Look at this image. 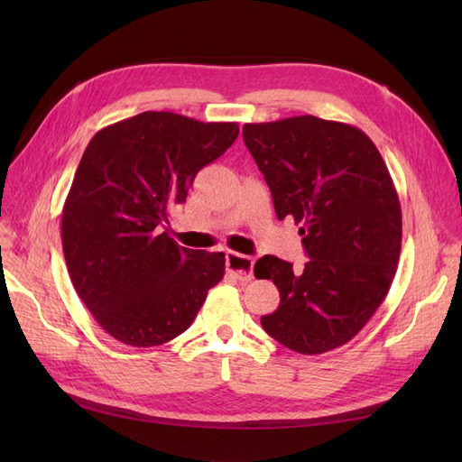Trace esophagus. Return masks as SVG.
Listing matches in <instances>:
<instances>
[{
    "instance_id": "obj_1",
    "label": "esophagus",
    "mask_w": 462,
    "mask_h": 462,
    "mask_svg": "<svg viewBox=\"0 0 462 462\" xmlns=\"http://www.w3.org/2000/svg\"><path fill=\"white\" fill-rule=\"evenodd\" d=\"M226 268H228L230 276L240 280L242 283H248L254 278V258L244 256V254L226 252Z\"/></svg>"
}]
</instances>
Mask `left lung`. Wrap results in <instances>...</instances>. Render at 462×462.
Masks as SVG:
<instances>
[{
    "mask_svg": "<svg viewBox=\"0 0 462 462\" xmlns=\"http://www.w3.org/2000/svg\"><path fill=\"white\" fill-rule=\"evenodd\" d=\"M244 143L266 179L278 218L291 216L310 262L263 256L254 266L280 290L262 328L282 346L319 356L346 346L393 283L401 254V204L377 146L357 126L290 116L246 123Z\"/></svg>",
    "mask_w": 462,
    "mask_h": 462,
    "instance_id": "left-lung-1",
    "label": "left lung"
}]
</instances>
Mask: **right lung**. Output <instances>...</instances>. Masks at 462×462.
I'll return each mask as SVG.
<instances>
[{"instance_id": "1", "label": "right lung", "mask_w": 462, "mask_h": 462, "mask_svg": "<svg viewBox=\"0 0 462 462\" xmlns=\"http://www.w3.org/2000/svg\"><path fill=\"white\" fill-rule=\"evenodd\" d=\"M238 133V123L146 111L87 144L61 212L63 254L75 291L116 341L180 336L224 278L222 252L182 248L161 226Z\"/></svg>"}]
</instances>
